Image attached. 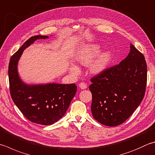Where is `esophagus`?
<instances>
[{
  "label": "esophagus",
  "instance_id": "1",
  "mask_svg": "<svg viewBox=\"0 0 155 155\" xmlns=\"http://www.w3.org/2000/svg\"><path fill=\"white\" fill-rule=\"evenodd\" d=\"M78 86H79V87L81 89H85L87 87V84H85L84 83H81L79 84H78Z\"/></svg>",
  "mask_w": 155,
  "mask_h": 155
}]
</instances>
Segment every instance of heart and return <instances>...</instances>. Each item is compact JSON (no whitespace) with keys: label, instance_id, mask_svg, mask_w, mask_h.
I'll return each mask as SVG.
<instances>
[{"label":"heart","instance_id":"heart-1","mask_svg":"<svg viewBox=\"0 0 155 155\" xmlns=\"http://www.w3.org/2000/svg\"><path fill=\"white\" fill-rule=\"evenodd\" d=\"M101 50V46L99 44H91L84 46L78 51L77 55V61L83 65H88L93 61ZM111 52L110 51H105L98 56L91 66V71L93 73L99 74L107 68L110 62ZM70 71L74 73H77L78 68L77 66L71 65Z\"/></svg>","mask_w":155,"mask_h":155}]
</instances>
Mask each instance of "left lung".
Segmentation results:
<instances>
[{"instance_id": "8db88e82", "label": "left lung", "mask_w": 155, "mask_h": 155, "mask_svg": "<svg viewBox=\"0 0 155 155\" xmlns=\"http://www.w3.org/2000/svg\"><path fill=\"white\" fill-rule=\"evenodd\" d=\"M147 81L144 56L130 44L125 59L91 79L93 117L107 126L124 123L143 99Z\"/></svg>"}]
</instances>
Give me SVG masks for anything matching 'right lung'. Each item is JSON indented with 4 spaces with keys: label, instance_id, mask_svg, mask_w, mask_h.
I'll list each match as a JSON object with an SVG mask.
<instances>
[{
    "label": "right lung",
    "instance_id": "add662e5",
    "mask_svg": "<svg viewBox=\"0 0 155 155\" xmlns=\"http://www.w3.org/2000/svg\"><path fill=\"white\" fill-rule=\"evenodd\" d=\"M48 38H30L12 56L8 64L10 92L15 104L27 120L44 126L53 124L64 116L77 90L75 84H29L21 79L17 66L23 51L38 39Z\"/></svg>",
    "mask_w": 155,
    "mask_h": 155
}]
</instances>
